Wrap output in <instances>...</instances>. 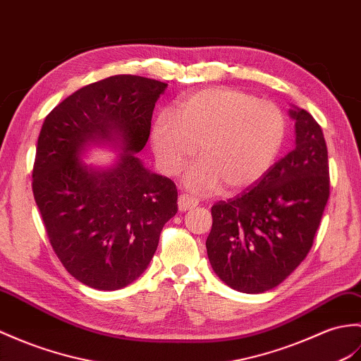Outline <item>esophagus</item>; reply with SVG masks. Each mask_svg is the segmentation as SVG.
<instances>
[{
  "label": "esophagus",
  "instance_id": "obj_1",
  "mask_svg": "<svg viewBox=\"0 0 361 361\" xmlns=\"http://www.w3.org/2000/svg\"><path fill=\"white\" fill-rule=\"evenodd\" d=\"M198 206V200L194 197H189V195H180L178 197V209L181 212H186L190 211V209H194Z\"/></svg>",
  "mask_w": 361,
  "mask_h": 361
}]
</instances>
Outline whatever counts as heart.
<instances>
[{
	"label": "heart",
	"mask_w": 361,
	"mask_h": 361,
	"mask_svg": "<svg viewBox=\"0 0 361 361\" xmlns=\"http://www.w3.org/2000/svg\"><path fill=\"white\" fill-rule=\"evenodd\" d=\"M175 117L163 112L150 129L158 166L177 175L203 155L184 177L195 194H214L224 184L245 190L271 169L286 135L279 106L235 87H209L181 98Z\"/></svg>",
	"instance_id": "1"
}]
</instances>
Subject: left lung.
Wrapping results in <instances>:
<instances>
[{
  "label": "left lung",
  "mask_w": 361,
  "mask_h": 361,
  "mask_svg": "<svg viewBox=\"0 0 361 361\" xmlns=\"http://www.w3.org/2000/svg\"><path fill=\"white\" fill-rule=\"evenodd\" d=\"M295 147L252 188L212 206L206 240L214 272L229 288L262 294L306 258L329 198L328 147L322 128L292 106Z\"/></svg>",
  "instance_id": "obj_1"
}]
</instances>
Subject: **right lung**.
<instances>
[{
    "label": "right lung",
    "instance_id": "right-lung-1",
    "mask_svg": "<svg viewBox=\"0 0 361 361\" xmlns=\"http://www.w3.org/2000/svg\"><path fill=\"white\" fill-rule=\"evenodd\" d=\"M166 87L115 75L67 97L41 128L33 197L56 257L89 288L116 290L135 281L178 211L173 181L150 172L135 155L146 146ZM95 145L121 154L107 168L86 165L80 158Z\"/></svg>",
    "mask_w": 361,
    "mask_h": 361
}]
</instances>
